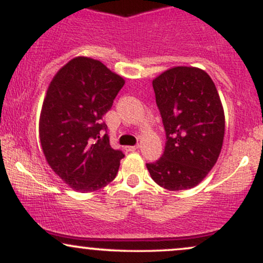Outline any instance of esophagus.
Segmentation results:
<instances>
[{"instance_id": "34e87169", "label": "esophagus", "mask_w": 263, "mask_h": 263, "mask_svg": "<svg viewBox=\"0 0 263 263\" xmlns=\"http://www.w3.org/2000/svg\"><path fill=\"white\" fill-rule=\"evenodd\" d=\"M138 147H140V144H137V146H127V147H125V149L127 151V152H134V151L137 149Z\"/></svg>"}]
</instances>
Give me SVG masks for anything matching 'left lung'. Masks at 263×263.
Here are the masks:
<instances>
[{
	"label": "left lung",
	"instance_id": "left-lung-1",
	"mask_svg": "<svg viewBox=\"0 0 263 263\" xmlns=\"http://www.w3.org/2000/svg\"><path fill=\"white\" fill-rule=\"evenodd\" d=\"M164 125V152L148 163L151 177L162 188L185 190L213 170L222 148L225 115L215 84L195 66H173L152 81Z\"/></svg>",
	"mask_w": 263,
	"mask_h": 263
}]
</instances>
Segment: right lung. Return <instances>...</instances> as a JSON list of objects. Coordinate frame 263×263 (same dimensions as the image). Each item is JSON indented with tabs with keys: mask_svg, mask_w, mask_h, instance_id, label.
Segmentation results:
<instances>
[{
	"mask_svg": "<svg viewBox=\"0 0 263 263\" xmlns=\"http://www.w3.org/2000/svg\"><path fill=\"white\" fill-rule=\"evenodd\" d=\"M125 79L100 60L75 57L57 71L48 86L39 140L45 161L71 189L90 193L106 186L119 172L121 151L111 148L101 129Z\"/></svg>",
	"mask_w": 263,
	"mask_h": 263,
	"instance_id": "1",
	"label": "right lung"
}]
</instances>
